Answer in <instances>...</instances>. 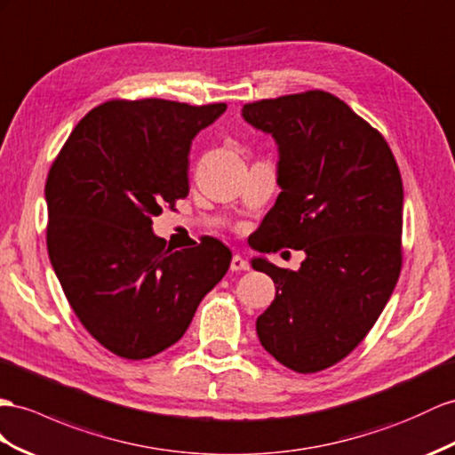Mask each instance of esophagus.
I'll return each instance as SVG.
<instances>
[{
    "mask_svg": "<svg viewBox=\"0 0 455 455\" xmlns=\"http://www.w3.org/2000/svg\"><path fill=\"white\" fill-rule=\"evenodd\" d=\"M250 265L248 261L242 258V255H232V261H230V271H248Z\"/></svg>",
    "mask_w": 455,
    "mask_h": 455,
    "instance_id": "34e87169",
    "label": "esophagus"
}]
</instances>
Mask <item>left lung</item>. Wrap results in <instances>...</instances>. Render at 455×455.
<instances>
[{
  "label": "left lung",
  "instance_id": "8db88e82",
  "mask_svg": "<svg viewBox=\"0 0 455 455\" xmlns=\"http://www.w3.org/2000/svg\"><path fill=\"white\" fill-rule=\"evenodd\" d=\"M242 116L278 146L283 192L259 227L258 250L306 251L298 271L251 261L276 288L255 329L278 363L317 372L354 352L398 283V163L377 128L329 92L246 103Z\"/></svg>",
  "mask_w": 455,
  "mask_h": 455
}]
</instances>
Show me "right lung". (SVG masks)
Here are the masks:
<instances>
[{
    "mask_svg": "<svg viewBox=\"0 0 455 455\" xmlns=\"http://www.w3.org/2000/svg\"><path fill=\"white\" fill-rule=\"evenodd\" d=\"M227 103L111 100L67 138L45 180L48 251L78 321L115 355L146 359L182 339L228 271L215 238L171 251L151 217L188 196L196 134Z\"/></svg>",
    "mask_w": 455,
    "mask_h": 455,
    "instance_id": "1",
    "label": "right lung"
}]
</instances>
